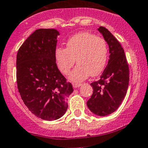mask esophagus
<instances>
[{"instance_id":"esophagus-1","label":"esophagus","mask_w":148,"mask_h":148,"mask_svg":"<svg viewBox=\"0 0 148 148\" xmlns=\"http://www.w3.org/2000/svg\"><path fill=\"white\" fill-rule=\"evenodd\" d=\"M82 85V83H73V87L74 88H77Z\"/></svg>"}]
</instances>
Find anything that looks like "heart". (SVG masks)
Segmentation results:
<instances>
[{"mask_svg": "<svg viewBox=\"0 0 148 148\" xmlns=\"http://www.w3.org/2000/svg\"><path fill=\"white\" fill-rule=\"evenodd\" d=\"M108 56V47L106 40L90 32H81L70 38L66 48H58L55 58L58 68L62 74H69L75 64L77 66L70 74L69 79L79 82L91 74H100L106 67Z\"/></svg>", "mask_w": 148, "mask_h": 148, "instance_id": "b5f03b06", "label": "heart"}]
</instances>
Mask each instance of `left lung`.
I'll return each instance as SVG.
<instances>
[{"label": "left lung", "mask_w": 148, "mask_h": 148, "mask_svg": "<svg viewBox=\"0 0 148 148\" xmlns=\"http://www.w3.org/2000/svg\"><path fill=\"white\" fill-rule=\"evenodd\" d=\"M109 46L108 63L100 79L91 85L93 93L87 107L95 114L109 115L118 109L127 94L130 69L124 51L120 42L106 27L98 29Z\"/></svg>", "instance_id": "1"}]
</instances>
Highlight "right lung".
<instances>
[{"mask_svg":"<svg viewBox=\"0 0 148 148\" xmlns=\"http://www.w3.org/2000/svg\"><path fill=\"white\" fill-rule=\"evenodd\" d=\"M58 32L37 29L23 42L16 56L18 92L29 110L38 118L53 121L68 108L72 84L61 73L55 52Z\"/></svg>","mask_w":148,"mask_h":148,"instance_id":"add662e5","label":"right lung"}]
</instances>
